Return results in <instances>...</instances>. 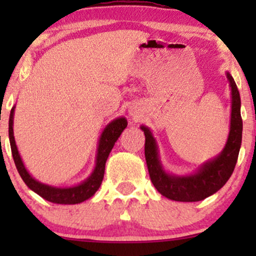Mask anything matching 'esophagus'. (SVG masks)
Listing matches in <instances>:
<instances>
[{
  "mask_svg": "<svg viewBox=\"0 0 256 256\" xmlns=\"http://www.w3.org/2000/svg\"><path fill=\"white\" fill-rule=\"evenodd\" d=\"M128 113H130L131 116H137V112H136V110H134V108H130Z\"/></svg>",
  "mask_w": 256,
  "mask_h": 256,
  "instance_id": "1",
  "label": "esophagus"
}]
</instances>
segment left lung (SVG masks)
Listing matches in <instances>:
<instances>
[{"label":"left lung","instance_id":"left-lung-1","mask_svg":"<svg viewBox=\"0 0 256 256\" xmlns=\"http://www.w3.org/2000/svg\"><path fill=\"white\" fill-rule=\"evenodd\" d=\"M226 77L231 88L230 132L228 140L220 154L202 164L194 173L178 176L166 172L161 164L158 143L152 132L146 125H140V130L146 136L144 154L150 180L155 189L167 198L180 202L202 201L222 189L234 172L242 143L243 124L240 91L230 73L226 72Z\"/></svg>","mask_w":256,"mask_h":256}]
</instances>
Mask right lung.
Here are the masks:
<instances>
[{
	"label": "right lung",
	"instance_id": "obj_1",
	"mask_svg": "<svg viewBox=\"0 0 256 256\" xmlns=\"http://www.w3.org/2000/svg\"><path fill=\"white\" fill-rule=\"evenodd\" d=\"M14 110H16V106L12 108L10 116V142L12 155H13L14 164H16L18 172H19L20 177L25 182V184L34 192L40 198H43L46 201L52 202V204H77L80 202L86 201L91 196L95 195L98 188L101 186L102 180H104V167L106 161H107L110 152L113 149L114 144L118 140V138L122 134V132L125 130L128 126V120L124 116H119V118L112 120V122L104 128L102 131L101 136L98 140V152H96V161L94 171L85 180L82 182L80 184L73 185V186H52L38 182L28 173V170L22 162V156H20L19 150H18L16 140H14V132H13V122H14Z\"/></svg>",
	"mask_w": 256,
	"mask_h": 256
}]
</instances>
